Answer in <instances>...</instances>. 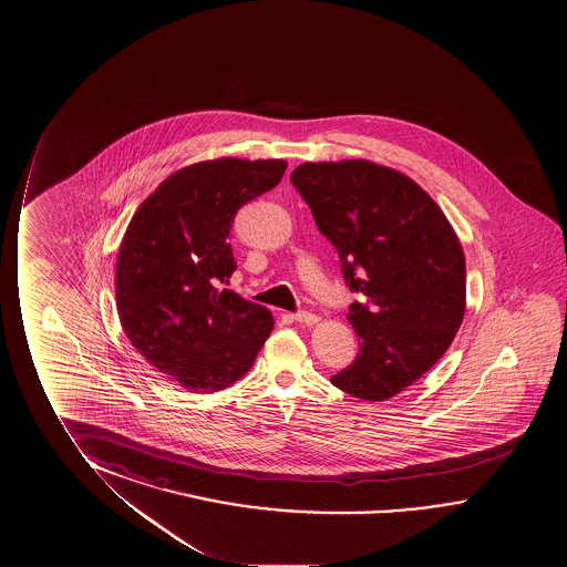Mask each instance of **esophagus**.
<instances>
[{
	"label": "esophagus",
	"instance_id": "esophagus-1",
	"mask_svg": "<svg viewBox=\"0 0 567 567\" xmlns=\"http://www.w3.org/2000/svg\"><path fill=\"white\" fill-rule=\"evenodd\" d=\"M293 319L297 322H301V324H307V327H313L319 322V317L313 313H307V311H299V313L293 315Z\"/></svg>",
	"mask_w": 567,
	"mask_h": 567
}]
</instances>
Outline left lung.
I'll list each match as a JSON object with an SVG mask.
<instances>
[{
    "instance_id": "8db88e82",
    "label": "left lung",
    "mask_w": 567,
    "mask_h": 567,
    "mask_svg": "<svg viewBox=\"0 0 567 567\" xmlns=\"http://www.w3.org/2000/svg\"><path fill=\"white\" fill-rule=\"evenodd\" d=\"M291 184L339 252L358 355L332 375L363 401H388L449 350L465 313V258L423 187L370 161L305 162Z\"/></svg>"
}]
</instances>
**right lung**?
Wrapping results in <instances>:
<instances>
[{"mask_svg": "<svg viewBox=\"0 0 567 567\" xmlns=\"http://www.w3.org/2000/svg\"><path fill=\"white\" fill-rule=\"evenodd\" d=\"M288 162L205 161L144 199L118 248L121 327L154 370L192 393L233 385L274 329L262 305L219 289L237 268L228 233L238 209L279 184Z\"/></svg>", "mask_w": 567, "mask_h": 567, "instance_id": "1", "label": "right lung"}]
</instances>
